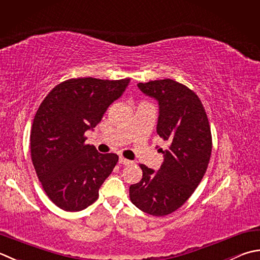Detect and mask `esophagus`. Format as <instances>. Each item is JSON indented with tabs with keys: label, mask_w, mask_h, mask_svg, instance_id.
<instances>
[{
	"label": "esophagus",
	"mask_w": 260,
	"mask_h": 260,
	"mask_svg": "<svg viewBox=\"0 0 260 260\" xmlns=\"http://www.w3.org/2000/svg\"><path fill=\"white\" fill-rule=\"evenodd\" d=\"M119 164H120V165H125V166H129V165L133 164V161L127 160V159H125V157L120 156V157H119Z\"/></svg>",
	"instance_id": "34e87169"
}]
</instances>
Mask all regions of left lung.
Returning a JSON list of instances; mask_svg holds the SVG:
<instances>
[{
    "instance_id": "obj_1",
    "label": "left lung",
    "mask_w": 260,
    "mask_h": 260,
    "mask_svg": "<svg viewBox=\"0 0 260 260\" xmlns=\"http://www.w3.org/2000/svg\"><path fill=\"white\" fill-rule=\"evenodd\" d=\"M159 103L156 132L170 144L162 151L159 171L141 165L143 177L131 185L129 198L147 214L165 216L182 206L204 177L212 153V134L198 95L177 81L165 79L137 84Z\"/></svg>"
}]
</instances>
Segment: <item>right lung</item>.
I'll return each instance as SVG.
<instances>
[{"label":"right lung","mask_w":260,"mask_h":260,"mask_svg":"<svg viewBox=\"0 0 260 260\" xmlns=\"http://www.w3.org/2000/svg\"><path fill=\"white\" fill-rule=\"evenodd\" d=\"M128 83V78L70 79L40 104L30 134L31 160L45 192L62 210L78 212L93 204L118 162L117 154H101L85 144L84 133L100 123Z\"/></svg>","instance_id":"1"}]
</instances>
